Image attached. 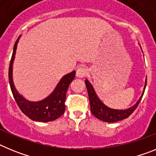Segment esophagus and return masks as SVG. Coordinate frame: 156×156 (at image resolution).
<instances>
[{"mask_svg": "<svg viewBox=\"0 0 156 156\" xmlns=\"http://www.w3.org/2000/svg\"><path fill=\"white\" fill-rule=\"evenodd\" d=\"M87 75V69L85 67H79L76 70V76L83 78Z\"/></svg>", "mask_w": 156, "mask_h": 156, "instance_id": "obj_1", "label": "esophagus"}]
</instances>
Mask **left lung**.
Segmentation results:
<instances>
[{"mask_svg": "<svg viewBox=\"0 0 156 156\" xmlns=\"http://www.w3.org/2000/svg\"><path fill=\"white\" fill-rule=\"evenodd\" d=\"M85 83H86L87 89L88 97H89V101H90V111H91L92 114L96 118L100 119V120H102L104 122H117V121L122 120V119L128 118L129 115L133 113V111L137 108L140 100L142 98L143 94H144V92H143L142 95H141V97L138 100V101L134 105L132 106L131 108L124 110L112 109V108H110L108 107H107L106 105H105L101 101V100L98 98L97 94L95 93L93 87H92V85L90 84L87 80H85ZM146 83H147V80H146L145 85H144V89L146 87Z\"/></svg>", "mask_w": 156, "mask_h": 156, "instance_id": "1", "label": "left lung"}]
</instances>
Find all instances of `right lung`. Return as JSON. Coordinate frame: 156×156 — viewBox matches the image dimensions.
<instances>
[{
	"label": "right lung",
	"mask_w": 156,
	"mask_h": 156,
	"mask_svg": "<svg viewBox=\"0 0 156 156\" xmlns=\"http://www.w3.org/2000/svg\"><path fill=\"white\" fill-rule=\"evenodd\" d=\"M19 39V37L14 45L13 53H12L10 65H9V70H8V79H9V83L14 98L21 111L32 120L39 121V122H49V121L55 120L65 112L66 92L70 83L75 78L76 71H73L70 73L63 76L55 90L44 100L37 102L26 100L18 93L12 80V64L16 55Z\"/></svg>",
	"instance_id": "right-lung-1"
}]
</instances>
